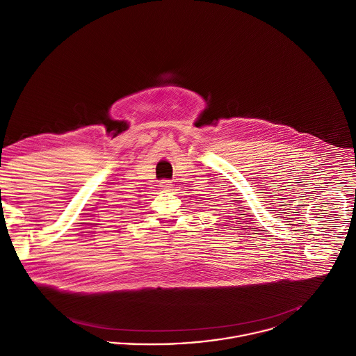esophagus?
Instances as JSON below:
<instances>
[{
	"mask_svg": "<svg viewBox=\"0 0 356 356\" xmlns=\"http://www.w3.org/2000/svg\"><path fill=\"white\" fill-rule=\"evenodd\" d=\"M160 186H161V189H164V191H171L172 184H171V181H163V182H160Z\"/></svg>",
	"mask_w": 356,
	"mask_h": 356,
	"instance_id": "34e87169",
	"label": "esophagus"
}]
</instances>
